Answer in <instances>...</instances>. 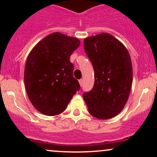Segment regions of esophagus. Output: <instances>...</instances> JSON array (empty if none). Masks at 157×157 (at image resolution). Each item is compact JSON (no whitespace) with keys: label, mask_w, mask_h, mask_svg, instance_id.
<instances>
[{"label":"esophagus","mask_w":157,"mask_h":157,"mask_svg":"<svg viewBox=\"0 0 157 157\" xmlns=\"http://www.w3.org/2000/svg\"><path fill=\"white\" fill-rule=\"evenodd\" d=\"M79 82H80V86H82V85H83V80H82V79H80V80H79Z\"/></svg>","instance_id":"1"}]
</instances>
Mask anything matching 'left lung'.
Returning a JSON list of instances; mask_svg holds the SVG:
<instances>
[{"mask_svg":"<svg viewBox=\"0 0 157 157\" xmlns=\"http://www.w3.org/2000/svg\"><path fill=\"white\" fill-rule=\"evenodd\" d=\"M94 71L93 89L82 94L89 112L100 120L117 116L127 102L133 80L131 57L121 42L108 33L84 39Z\"/></svg>","mask_w":157,"mask_h":157,"instance_id":"left-lung-1","label":"left lung"}]
</instances>
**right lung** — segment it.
<instances>
[{
  "label": "right lung",
  "mask_w": 157,
  "mask_h": 157,
  "mask_svg": "<svg viewBox=\"0 0 157 157\" xmlns=\"http://www.w3.org/2000/svg\"><path fill=\"white\" fill-rule=\"evenodd\" d=\"M79 46L77 38L54 32L40 41L29 55L25 87L32 104L40 112L48 116L60 114L80 89L70 62V56Z\"/></svg>",
  "instance_id": "obj_1"
}]
</instances>
